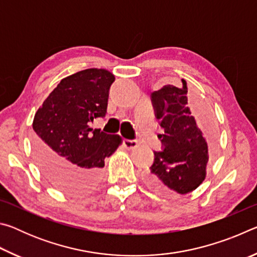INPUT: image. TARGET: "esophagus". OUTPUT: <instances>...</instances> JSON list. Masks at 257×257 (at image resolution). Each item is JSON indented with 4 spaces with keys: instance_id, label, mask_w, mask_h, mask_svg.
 <instances>
[{
    "instance_id": "34e87169",
    "label": "esophagus",
    "mask_w": 257,
    "mask_h": 257,
    "mask_svg": "<svg viewBox=\"0 0 257 257\" xmlns=\"http://www.w3.org/2000/svg\"><path fill=\"white\" fill-rule=\"evenodd\" d=\"M123 146L125 147L127 150H135L137 149L138 146V142L137 141H129V139H124L123 141Z\"/></svg>"
}]
</instances>
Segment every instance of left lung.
<instances>
[{"instance_id": "1", "label": "left lung", "mask_w": 257, "mask_h": 257, "mask_svg": "<svg viewBox=\"0 0 257 257\" xmlns=\"http://www.w3.org/2000/svg\"><path fill=\"white\" fill-rule=\"evenodd\" d=\"M181 82L180 87L167 85L152 93L156 118L164 130L158 136L164 150L154 152L146 182L165 196L188 194L202 184L214 143L212 135L205 138L197 127L188 106L187 82Z\"/></svg>"}]
</instances>
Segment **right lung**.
<instances>
[{"instance_id":"right-lung-1","label":"right lung","mask_w":257,"mask_h":257,"mask_svg":"<svg viewBox=\"0 0 257 257\" xmlns=\"http://www.w3.org/2000/svg\"><path fill=\"white\" fill-rule=\"evenodd\" d=\"M114 75L86 69L63 78L35 113L33 147L52 184L67 193H85L97 185L104 160L122 144L119 135L90 128L106 113Z\"/></svg>"}]
</instances>
